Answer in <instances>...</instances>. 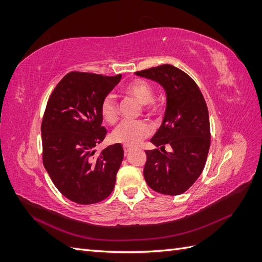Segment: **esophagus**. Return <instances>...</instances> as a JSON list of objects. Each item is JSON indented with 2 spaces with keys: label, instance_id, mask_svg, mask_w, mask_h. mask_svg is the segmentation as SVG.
<instances>
[{
  "label": "esophagus",
  "instance_id": "34e87169",
  "mask_svg": "<svg viewBox=\"0 0 262 262\" xmlns=\"http://www.w3.org/2000/svg\"><path fill=\"white\" fill-rule=\"evenodd\" d=\"M123 150H124L125 154H128V153L130 152V150H131V147L128 146V145H123Z\"/></svg>",
  "mask_w": 262,
  "mask_h": 262
}]
</instances>
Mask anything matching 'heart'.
I'll return each mask as SVG.
<instances>
[{
  "mask_svg": "<svg viewBox=\"0 0 262 262\" xmlns=\"http://www.w3.org/2000/svg\"><path fill=\"white\" fill-rule=\"evenodd\" d=\"M123 93L136 98L142 105H144L147 112H157L158 106L153 100L154 89L144 80H134L122 89ZM100 115L104 121L113 124L118 118V106L116 97L108 94L101 100ZM153 132V126L143 120H123L119 123L112 133V139L116 143H121L128 146L140 144L142 141L149 137Z\"/></svg>",
  "mask_w": 262,
  "mask_h": 262,
  "instance_id": "heart-1",
  "label": "heart"
}]
</instances>
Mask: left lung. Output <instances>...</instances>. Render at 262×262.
Listing matches in <instances>:
<instances>
[{
    "label": "left lung",
    "instance_id": "obj_1",
    "mask_svg": "<svg viewBox=\"0 0 262 262\" xmlns=\"http://www.w3.org/2000/svg\"><path fill=\"white\" fill-rule=\"evenodd\" d=\"M160 84L166 93L163 122L150 142L160 148L145 150L144 178L154 191L184 193L199 178L210 148L207 104L195 82L180 69L163 64L136 72ZM172 147L166 152L164 146Z\"/></svg>",
    "mask_w": 262,
    "mask_h": 262
}]
</instances>
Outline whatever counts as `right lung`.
Segmentation results:
<instances>
[{"instance_id": "1", "label": "right lung", "mask_w": 262, "mask_h": 262, "mask_svg": "<svg viewBox=\"0 0 262 262\" xmlns=\"http://www.w3.org/2000/svg\"><path fill=\"white\" fill-rule=\"evenodd\" d=\"M121 74L70 72L55 86L41 123L42 162L59 191L78 204L97 203L112 193L123 160L121 144L95 155L106 137L100 104Z\"/></svg>"}]
</instances>
